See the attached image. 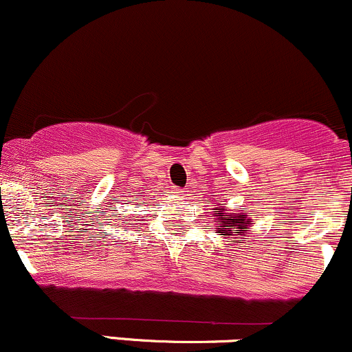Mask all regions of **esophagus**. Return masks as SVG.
Masks as SVG:
<instances>
[{
	"mask_svg": "<svg viewBox=\"0 0 352 352\" xmlns=\"http://www.w3.org/2000/svg\"><path fill=\"white\" fill-rule=\"evenodd\" d=\"M177 190V195H180V197H184V195H187V190L185 188H175Z\"/></svg>",
	"mask_w": 352,
	"mask_h": 352,
	"instance_id": "34e87169",
	"label": "esophagus"
}]
</instances>
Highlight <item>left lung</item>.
Wrapping results in <instances>:
<instances>
[{
    "instance_id": "left-lung-1",
    "label": "left lung",
    "mask_w": 352,
    "mask_h": 352,
    "mask_svg": "<svg viewBox=\"0 0 352 352\" xmlns=\"http://www.w3.org/2000/svg\"><path fill=\"white\" fill-rule=\"evenodd\" d=\"M223 210V208H217ZM218 221H220V227L217 230V233H221V235H245L248 225L245 223V215H235V213H230V215H225V213H217ZM236 238V236H235ZM243 241V240H241Z\"/></svg>"
}]
</instances>
